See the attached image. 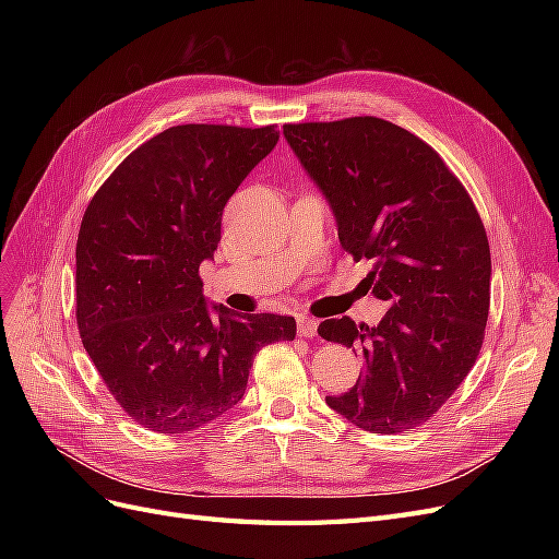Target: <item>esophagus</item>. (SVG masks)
<instances>
[{"instance_id": "esophagus-1", "label": "esophagus", "mask_w": 559, "mask_h": 559, "mask_svg": "<svg viewBox=\"0 0 559 559\" xmlns=\"http://www.w3.org/2000/svg\"><path fill=\"white\" fill-rule=\"evenodd\" d=\"M298 335L300 337H314L317 335V321L308 314L298 317Z\"/></svg>"}]
</instances>
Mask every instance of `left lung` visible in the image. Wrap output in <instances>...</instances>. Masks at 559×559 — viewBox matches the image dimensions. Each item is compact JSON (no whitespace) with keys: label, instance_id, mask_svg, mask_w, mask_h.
<instances>
[{"label":"left lung","instance_id":"obj_1","mask_svg":"<svg viewBox=\"0 0 559 559\" xmlns=\"http://www.w3.org/2000/svg\"><path fill=\"white\" fill-rule=\"evenodd\" d=\"M284 138L329 200L343 249L373 261L366 282L389 302L378 326L319 324L366 366L326 403L370 433L425 425L483 347L492 261L480 214L443 158L384 118L286 123Z\"/></svg>","mask_w":559,"mask_h":559}]
</instances>
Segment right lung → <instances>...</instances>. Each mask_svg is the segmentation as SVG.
Here are the masks:
<instances>
[{"label":"right lung","mask_w":559,"mask_h":559,"mask_svg":"<svg viewBox=\"0 0 559 559\" xmlns=\"http://www.w3.org/2000/svg\"><path fill=\"white\" fill-rule=\"evenodd\" d=\"M280 140L277 126L167 128L116 167L76 240L81 343L116 403L156 433L210 425L245 396L263 345L296 319L240 317L202 296L230 195Z\"/></svg>","instance_id":"1"}]
</instances>
